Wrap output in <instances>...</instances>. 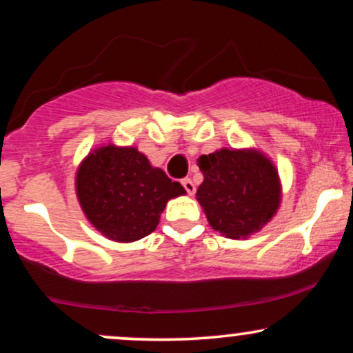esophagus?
<instances>
[{"label": "esophagus", "mask_w": 353, "mask_h": 353, "mask_svg": "<svg viewBox=\"0 0 353 353\" xmlns=\"http://www.w3.org/2000/svg\"><path fill=\"white\" fill-rule=\"evenodd\" d=\"M182 185H184V189L188 190L189 195H192L195 192V185H194V182L190 181V179H182Z\"/></svg>", "instance_id": "1"}]
</instances>
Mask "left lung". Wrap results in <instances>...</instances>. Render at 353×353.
<instances>
[{
  "label": "left lung",
  "instance_id": "1",
  "mask_svg": "<svg viewBox=\"0 0 353 353\" xmlns=\"http://www.w3.org/2000/svg\"><path fill=\"white\" fill-rule=\"evenodd\" d=\"M203 182L197 199L209 225L233 240L248 239L278 214V168L258 148H220L197 159Z\"/></svg>",
  "mask_w": 353,
  "mask_h": 353
}]
</instances>
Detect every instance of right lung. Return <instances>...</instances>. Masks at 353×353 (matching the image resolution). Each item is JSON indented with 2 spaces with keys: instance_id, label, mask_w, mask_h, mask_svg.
I'll return each mask as SVG.
<instances>
[{
  "instance_id": "obj_1",
  "label": "right lung",
  "mask_w": 353,
  "mask_h": 353,
  "mask_svg": "<svg viewBox=\"0 0 353 353\" xmlns=\"http://www.w3.org/2000/svg\"><path fill=\"white\" fill-rule=\"evenodd\" d=\"M163 169L136 146L107 143L93 148L75 172V195L97 232L117 243H133L159 225L165 203L184 195Z\"/></svg>"
}]
</instances>
